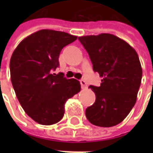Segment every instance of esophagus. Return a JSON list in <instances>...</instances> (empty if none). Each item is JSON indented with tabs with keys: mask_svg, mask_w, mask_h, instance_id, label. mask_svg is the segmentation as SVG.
Instances as JSON below:
<instances>
[{
	"mask_svg": "<svg viewBox=\"0 0 153 153\" xmlns=\"http://www.w3.org/2000/svg\"><path fill=\"white\" fill-rule=\"evenodd\" d=\"M80 83H81V86H82V88H87V82L84 80H81Z\"/></svg>",
	"mask_w": 153,
	"mask_h": 153,
	"instance_id": "1",
	"label": "esophagus"
}]
</instances>
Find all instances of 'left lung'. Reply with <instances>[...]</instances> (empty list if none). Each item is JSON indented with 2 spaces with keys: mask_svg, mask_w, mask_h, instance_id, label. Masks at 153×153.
Segmentation results:
<instances>
[{
  "mask_svg": "<svg viewBox=\"0 0 153 153\" xmlns=\"http://www.w3.org/2000/svg\"><path fill=\"white\" fill-rule=\"evenodd\" d=\"M88 52L94 71L102 77L100 87L89 86L95 102L86 109L92 124L112 127L130 112L142 77V68L136 51L125 41L111 34L78 37Z\"/></svg>",
  "mask_w": 153,
  "mask_h": 153,
  "instance_id": "8db88e82",
  "label": "left lung"
}]
</instances>
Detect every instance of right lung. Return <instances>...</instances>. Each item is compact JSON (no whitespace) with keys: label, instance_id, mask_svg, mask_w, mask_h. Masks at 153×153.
Masks as SVG:
<instances>
[{"label":"right lung","instance_id":"1","mask_svg":"<svg viewBox=\"0 0 153 153\" xmlns=\"http://www.w3.org/2000/svg\"><path fill=\"white\" fill-rule=\"evenodd\" d=\"M76 39L63 31L41 30L24 39L13 53L10 74L16 96L26 114L40 124L61 120L66 100L81 90L79 81L53 73L63 48Z\"/></svg>","mask_w":153,"mask_h":153}]
</instances>
